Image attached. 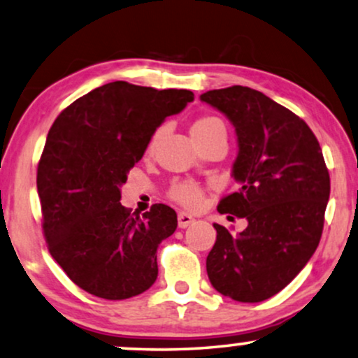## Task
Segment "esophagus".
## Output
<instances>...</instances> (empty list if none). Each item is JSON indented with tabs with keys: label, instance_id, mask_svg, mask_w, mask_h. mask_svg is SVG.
<instances>
[{
	"label": "esophagus",
	"instance_id": "1",
	"mask_svg": "<svg viewBox=\"0 0 358 358\" xmlns=\"http://www.w3.org/2000/svg\"><path fill=\"white\" fill-rule=\"evenodd\" d=\"M193 222H194V217L192 216V214L178 213V226L180 227L185 229V227H188L189 224H193Z\"/></svg>",
	"mask_w": 358,
	"mask_h": 358
}]
</instances>
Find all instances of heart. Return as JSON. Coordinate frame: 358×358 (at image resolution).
<instances>
[{
    "instance_id": "b5f03b06",
    "label": "heart",
    "mask_w": 358,
    "mask_h": 358,
    "mask_svg": "<svg viewBox=\"0 0 358 358\" xmlns=\"http://www.w3.org/2000/svg\"><path fill=\"white\" fill-rule=\"evenodd\" d=\"M226 124L221 117L213 116V114H204V116H199L196 121L192 124V136L196 144H201V142L211 139L214 136H226ZM162 136V127L154 131V134L150 136L149 142L145 145V155H152L155 152L157 142H159ZM169 196L171 201L182 204L183 208L188 209H196L201 206L203 203V188L196 185L194 182H188V180H183V182H173L169 189Z\"/></svg>"
}]
</instances>
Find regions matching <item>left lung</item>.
Returning <instances> with one entry per match:
<instances>
[{"label": "left lung", "instance_id": "8db88e82", "mask_svg": "<svg viewBox=\"0 0 358 358\" xmlns=\"http://www.w3.org/2000/svg\"><path fill=\"white\" fill-rule=\"evenodd\" d=\"M199 98L226 114L239 142L232 175L241 187L217 211L249 222L237 236L214 224L209 282L236 301H264L292 282L321 241L331 193L321 145L301 117L257 90L234 85Z\"/></svg>", "mask_w": 358, "mask_h": 358}]
</instances>
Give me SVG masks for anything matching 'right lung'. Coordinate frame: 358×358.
Listing matches in <instances>:
<instances>
[{"label":"right lung","mask_w":358,"mask_h":358,"mask_svg":"<svg viewBox=\"0 0 358 358\" xmlns=\"http://www.w3.org/2000/svg\"><path fill=\"white\" fill-rule=\"evenodd\" d=\"M193 99L189 90L113 82L52 124L37 165L42 229L50 255L87 293L126 299L157 280V249L175 232L176 213L166 204L131 213L119 188L164 119Z\"/></svg>","instance_id":"1"}]
</instances>
